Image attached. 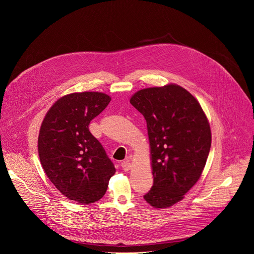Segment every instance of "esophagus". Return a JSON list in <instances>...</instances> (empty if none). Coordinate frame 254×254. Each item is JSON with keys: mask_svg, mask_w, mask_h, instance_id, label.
Wrapping results in <instances>:
<instances>
[{"mask_svg": "<svg viewBox=\"0 0 254 254\" xmlns=\"http://www.w3.org/2000/svg\"><path fill=\"white\" fill-rule=\"evenodd\" d=\"M121 166H122V168H123V170L124 171H129L130 170V168H131V165H130V163H129V161L128 160H126V161H124L122 164H121Z\"/></svg>", "mask_w": 254, "mask_h": 254, "instance_id": "obj_1", "label": "esophagus"}]
</instances>
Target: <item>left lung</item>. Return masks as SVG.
I'll return each mask as SVG.
<instances>
[{
	"instance_id": "left-lung-1",
	"label": "left lung",
	"mask_w": 254,
	"mask_h": 254,
	"mask_svg": "<svg viewBox=\"0 0 254 254\" xmlns=\"http://www.w3.org/2000/svg\"><path fill=\"white\" fill-rule=\"evenodd\" d=\"M129 102L147 122L154 176L143 196L154 208L183 200L198 182L211 147L208 119L198 100L175 83L136 91Z\"/></svg>"
}]
</instances>
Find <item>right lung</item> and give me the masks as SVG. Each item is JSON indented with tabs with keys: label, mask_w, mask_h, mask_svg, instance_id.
Wrapping results in <instances>:
<instances>
[{
	"label": "right lung",
	"mask_w": 254,
	"mask_h": 254,
	"mask_svg": "<svg viewBox=\"0 0 254 254\" xmlns=\"http://www.w3.org/2000/svg\"><path fill=\"white\" fill-rule=\"evenodd\" d=\"M111 100L110 95L96 91L66 94L54 102L41 124L38 153L42 168L63 196L79 204L101 199L116 173L88 128Z\"/></svg>",
	"instance_id": "obj_1"
}]
</instances>
